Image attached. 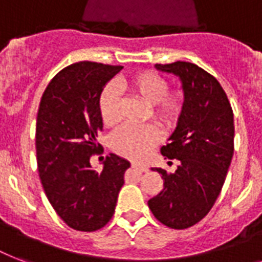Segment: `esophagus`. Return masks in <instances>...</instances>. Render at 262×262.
Instances as JSON below:
<instances>
[{
  "label": "esophagus",
  "instance_id": "esophagus-1",
  "mask_svg": "<svg viewBox=\"0 0 262 262\" xmlns=\"http://www.w3.org/2000/svg\"><path fill=\"white\" fill-rule=\"evenodd\" d=\"M132 167L137 170L139 172H145L148 170L147 166H144V164H139V163H132Z\"/></svg>",
  "mask_w": 262,
  "mask_h": 262
}]
</instances>
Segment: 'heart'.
<instances>
[{
	"instance_id": "heart-1",
	"label": "heart",
	"mask_w": 262,
	"mask_h": 262,
	"mask_svg": "<svg viewBox=\"0 0 262 262\" xmlns=\"http://www.w3.org/2000/svg\"><path fill=\"white\" fill-rule=\"evenodd\" d=\"M121 87L148 106H154L152 115L162 125L174 126L183 107L182 92L168 95L167 80L152 72H141L125 80ZM99 113L103 123L113 126L119 121V98L114 87H106L99 98ZM160 133L154 125L125 126L111 137V145L118 155L132 160L143 159L159 143Z\"/></svg>"
}]
</instances>
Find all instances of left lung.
Listing matches in <instances>:
<instances>
[{
    "mask_svg": "<svg viewBox=\"0 0 262 262\" xmlns=\"http://www.w3.org/2000/svg\"><path fill=\"white\" fill-rule=\"evenodd\" d=\"M155 68L178 77L183 107L168 144L160 148L164 159L179 160V166L175 172L152 168L164 187L148 207L160 223L183 230L199 223L220 194L234 154V114L219 81L194 63Z\"/></svg>",
    "mask_w": 262,
    "mask_h": 262,
    "instance_id": "obj_1",
    "label": "left lung"
}]
</instances>
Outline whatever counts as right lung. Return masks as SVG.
<instances>
[{
    "label": "right lung",
    "mask_w": 262,
    "mask_h": 262,
    "mask_svg": "<svg viewBox=\"0 0 262 262\" xmlns=\"http://www.w3.org/2000/svg\"><path fill=\"white\" fill-rule=\"evenodd\" d=\"M122 67L73 63L47 85L36 118V160L43 190L58 216L77 231H96L114 215L130 163L110 154L102 171L90 163L102 145L99 98Z\"/></svg>",
    "instance_id": "obj_1"
}]
</instances>
